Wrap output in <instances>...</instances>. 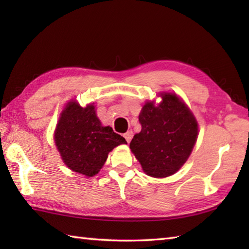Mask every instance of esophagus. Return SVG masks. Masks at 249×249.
Returning <instances> with one entry per match:
<instances>
[{"label": "esophagus", "mask_w": 249, "mask_h": 249, "mask_svg": "<svg viewBox=\"0 0 249 249\" xmlns=\"http://www.w3.org/2000/svg\"><path fill=\"white\" fill-rule=\"evenodd\" d=\"M124 137H125V139H126V141L128 142H130V140H131V138H133V131L131 130H129V131H127V133H126L125 135H124Z\"/></svg>", "instance_id": "1"}]
</instances>
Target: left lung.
I'll return each mask as SVG.
<instances>
[{
	"mask_svg": "<svg viewBox=\"0 0 249 249\" xmlns=\"http://www.w3.org/2000/svg\"><path fill=\"white\" fill-rule=\"evenodd\" d=\"M161 102H147L139 114L141 131L129 147L142 170L153 178H167L179 170L198 137V123L183 100L160 93Z\"/></svg>",
	"mask_w": 249,
	"mask_h": 249,
	"instance_id": "8db88e82",
	"label": "left lung"
}]
</instances>
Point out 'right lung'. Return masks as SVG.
<instances>
[{
	"mask_svg": "<svg viewBox=\"0 0 249 249\" xmlns=\"http://www.w3.org/2000/svg\"><path fill=\"white\" fill-rule=\"evenodd\" d=\"M54 142L65 165L89 178L98 173L109 152L127 143L110 126L102 125L93 105L82 108L75 100H71L62 111Z\"/></svg>",
	"mask_w": 249,
	"mask_h": 249,
	"instance_id": "1",
	"label": "right lung"
}]
</instances>
